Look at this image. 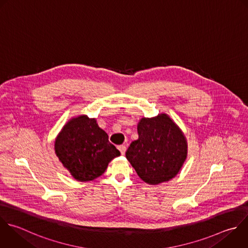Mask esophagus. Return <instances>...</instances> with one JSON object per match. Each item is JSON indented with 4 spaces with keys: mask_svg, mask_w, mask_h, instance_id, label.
Returning a JSON list of instances; mask_svg holds the SVG:
<instances>
[{
    "mask_svg": "<svg viewBox=\"0 0 248 248\" xmlns=\"http://www.w3.org/2000/svg\"><path fill=\"white\" fill-rule=\"evenodd\" d=\"M118 150L121 152L122 155H124L125 152H126V146L125 145H119L118 146Z\"/></svg>",
    "mask_w": 248,
    "mask_h": 248,
    "instance_id": "34e87169",
    "label": "esophagus"
}]
</instances>
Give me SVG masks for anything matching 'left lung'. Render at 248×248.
I'll return each instance as SVG.
<instances>
[{
    "mask_svg": "<svg viewBox=\"0 0 248 248\" xmlns=\"http://www.w3.org/2000/svg\"><path fill=\"white\" fill-rule=\"evenodd\" d=\"M139 139L132 141L126 158L138 175L150 185L173 178L182 168L188 145L181 129L166 113L142 117L138 124Z\"/></svg>",
    "mask_w": 248,
    "mask_h": 248,
    "instance_id": "left-lung-1",
    "label": "left lung"
}]
</instances>
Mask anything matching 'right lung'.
I'll return each mask as SVG.
<instances>
[{"instance_id": "1", "label": "right lung", "mask_w": 248, "mask_h": 248, "mask_svg": "<svg viewBox=\"0 0 248 248\" xmlns=\"http://www.w3.org/2000/svg\"><path fill=\"white\" fill-rule=\"evenodd\" d=\"M55 154L72 176L81 182L101 176L108 163L120 156L95 118L82 114L70 119L54 142Z\"/></svg>"}]
</instances>
